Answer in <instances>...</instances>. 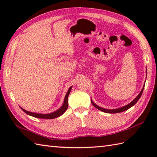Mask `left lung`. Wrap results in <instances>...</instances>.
<instances>
[{
    "label": "left lung",
    "instance_id": "8db88e82",
    "mask_svg": "<svg viewBox=\"0 0 157 157\" xmlns=\"http://www.w3.org/2000/svg\"><path fill=\"white\" fill-rule=\"evenodd\" d=\"M144 86H143V88L142 89L141 92H140V94L137 96V97H136L134 101H132L130 103H129L128 105H127L124 106H123V107H121V108H119V109H104V108H102V107H100V106H98V105H96L95 103L93 102L92 100H91V102L92 105L95 106V107L96 109H98V110H100V111H101L102 112H105V113H121V112H123L126 111V110L129 109V108H131L132 106H134L136 102H138V100L140 99V96H142V94L143 92V90H144Z\"/></svg>",
    "mask_w": 157,
    "mask_h": 157
}]
</instances>
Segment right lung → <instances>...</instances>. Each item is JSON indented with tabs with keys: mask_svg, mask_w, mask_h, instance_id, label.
<instances>
[{
	"mask_svg": "<svg viewBox=\"0 0 157 157\" xmlns=\"http://www.w3.org/2000/svg\"><path fill=\"white\" fill-rule=\"evenodd\" d=\"M71 88H72V86L69 88L67 92L65 97V100H64V102H63V104L61 107L59 109L56 110V111L55 112H52L51 113H48V114H41V113H36L29 112V111H26V110H25V109H22L21 107H20V108H21L23 111L26 113V114H28V115L32 116V117H36V118L47 119L56 118V117H60L61 115H62L68 108V96H69L70 92H71Z\"/></svg>",
	"mask_w": 157,
	"mask_h": 157,
	"instance_id": "right-lung-1",
	"label": "right lung"
}]
</instances>
